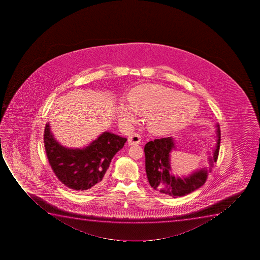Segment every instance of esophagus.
I'll list each match as a JSON object with an SVG mask.
<instances>
[{
    "mask_svg": "<svg viewBox=\"0 0 260 260\" xmlns=\"http://www.w3.org/2000/svg\"><path fill=\"white\" fill-rule=\"evenodd\" d=\"M128 143L131 144V145H136V144H140V135L135 133V134H132V136H129L128 138Z\"/></svg>",
    "mask_w": 260,
    "mask_h": 260,
    "instance_id": "obj_1",
    "label": "esophagus"
}]
</instances>
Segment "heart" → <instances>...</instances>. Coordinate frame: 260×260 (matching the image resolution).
Here are the masks:
<instances>
[{"label": "heart", "instance_id": "1", "mask_svg": "<svg viewBox=\"0 0 260 260\" xmlns=\"http://www.w3.org/2000/svg\"><path fill=\"white\" fill-rule=\"evenodd\" d=\"M199 103L192 98L184 96L175 89L156 84H144L135 88L129 101L120 102L117 116L124 127H131L147 113L150 131L157 135L169 134L184 125L195 117Z\"/></svg>", "mask_w": 260, "mask_h": 260}]
</instances>
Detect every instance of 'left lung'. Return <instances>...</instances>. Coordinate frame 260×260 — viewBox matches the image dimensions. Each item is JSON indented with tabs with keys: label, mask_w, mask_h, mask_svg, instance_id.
<instances>
[{
	"label": "left lung",
	"mask_w": 260,
	"mask_h": 260,
	"mask_svg": "<svg viewBox=\"0 0 260 260\" xmlns=\"http://www.w3.org/2000/svg\"><path fill=\"white\" fill-rule=\"evenodd\" d=\"M217 143L208 161L210 167L199 169L186 177H179L172 173L171 153L176 149L173 138H160L148 142L144 146L145 171L147 177L153 189L172 198L183 197L199 189L207 179L214 162H217L220 147V129L217 123Z\"/></svg>",
	"instance_id": "8db88e82"
}]
</instances>
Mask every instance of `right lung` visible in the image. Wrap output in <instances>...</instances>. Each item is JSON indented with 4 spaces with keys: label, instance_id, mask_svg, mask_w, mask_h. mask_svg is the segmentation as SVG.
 Returning <instances> with one entry per match:
<instances>
[{
    "label": "right lung",
    "instance_id": "right-lung-1",
    "mask_svg": "<svg viewBox=\"0 0 260 260\" xmlns=\"http://www.w3.org/2000/svg\"><path fill=\"white\" fill-rule=\"evenodd\" d=\"M47 157L59 180L70 189L89 193L104 183L111 159L127 138L104 132L84 148H67L55 140L49 123L44 129Z\"/></svg>",
    "mask_w": 260,
    "mask_h": 260
}]
</instances>
